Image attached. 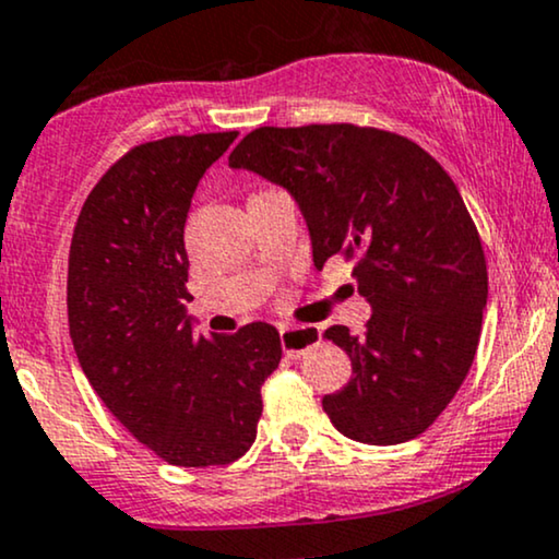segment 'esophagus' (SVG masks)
Instances as JSON below:
<instances>
[{"label": "esophagus", "instance_id": "34e87169", "mask_svg": "<svg viewBox=\"0 0 559 559\" xmlns=\"http://www.w3.org/2000/svg\"><path fill=\"white\" fill-rule=\"evenodd\" d=\"M320 342V331L312 325H286L281 329V346H284V355L288 357H301L307 349H312Z\"/></svg>", "mask_w": 559, "mask_h": 559}]
</instances>
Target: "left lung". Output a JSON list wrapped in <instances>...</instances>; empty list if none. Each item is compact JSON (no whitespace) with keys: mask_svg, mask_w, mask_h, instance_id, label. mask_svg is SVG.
I'll use <instances>...</instances> for the list:
<instances>
[{"mask_svg":"<svg viewBox=\"0 0 559 559\" xmlns=\"http://www.w3.org/2000/svg\"><path fill=\"white\" fill-rule=\"evenodd\" d=\"M228 163L292 191L316 267L357 262L373 316L360 336L325 331L352 360L349 383L323 396L333 426L378 447L420 436L463 386L489 297L478 228L449 173L415 141L352 123L254 128Z\"/></svg>","mask_w":559,"mask_h":559,"instance_id":"1","label":"left lung"}]
</instances>
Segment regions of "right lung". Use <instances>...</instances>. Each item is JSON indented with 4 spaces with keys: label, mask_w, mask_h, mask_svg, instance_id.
Here are the masks:
<instances>
[{
    "label": "right lung",
    "mask_w": 559,
    "mask_h": 559,
    "mask_svg": "<svg viewBox=\"0 0 559 559\" xmlns=\"http://www.w3.org/2000/svg\"><path fill=\"white\" fill-rule=\"evenodd\" d=\"M236 131L165 136L128 150L96 181L70 239L68 323L107 409L178 467L239 460L262 415V383L281 362L273 325L191 331L183 228L199 178Z\"/></svg>",
    "instance_id": "add662e5"
}]
</instances>
